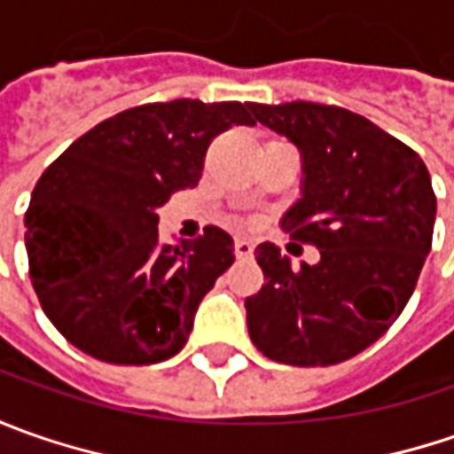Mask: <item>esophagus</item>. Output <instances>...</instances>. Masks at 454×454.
<instances>
[{
  "label": "esophagus",
  "mask_w": 454,
  "mask_h": 454,
  "mask_svg": "<svg viewBox=\"0 0 454 454\" xmlns=\"http://www.w3.org/2000/svg\"><path fill=\"white\" fill-rule=\"evenodd\" d=\"M254 253V245L250 239H235V254L237 260H250Z\"/></svg>",
  "instance_id": "obj_1"
}]
</instances>
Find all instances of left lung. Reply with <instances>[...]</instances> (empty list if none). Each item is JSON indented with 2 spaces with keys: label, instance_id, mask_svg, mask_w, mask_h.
<instances>
[{
  "label": "left lung",
  "instance_id": "8db88e82",
  "mask_svg": "<svg viewBox=\"0 0 454 454\" xmlns=\"http://www.w3.org/2000/svg\"><path fill=\"white\" fill-rule=\"evenodd\" d=\"M250 111L303 153V200L283 227L321 250L316 265L293 270L272 242L257 245L265 283L245 301L250 339L280 364H340L381 339L414 293L437 212L427 166L339 106L293 100Z\"/></svg>",
  "mask_w": 454,
  "mask_h": 454
}]
</instances>
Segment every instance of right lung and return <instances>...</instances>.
<instances>
[{
	"mask_svg": "<svg viewBox=\"0 0 454 454\" xmlns=\"http://www.w3.org/2000/svg\"><path fill=\"white\" fill-rule=\"evenodd\" d=\"M232 126H254L250 103H146L106 118L44 168L25 212L29 278L75 348L123 366L182 351L235 242L207 227L164 245L156 209L200 184L209 144Z\"/></svg>",
	"mask_w": 454,
	"mask_h": 454,
	"instance_id": "1",
	"label": "right lung"
}]
</instances>
